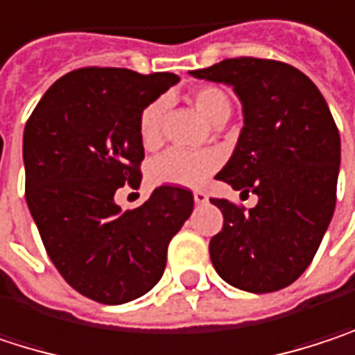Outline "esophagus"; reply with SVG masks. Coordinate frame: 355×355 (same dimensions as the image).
<instances>
[{
	"mask_svg": "<svg viewBox=\"0 0 355 355\" xmlns=\"http://www.w3.org/2000/svg\"><path fill=\"white\" fill-rule=\"evenodd\" d=\"M194 202H196V204H206V202H208L206 192H202V190H194Z\"/></svg>",
	"mask_w": 355,
	"mask_h": 355,
	"instance_id": "esophagus-1",
	"label": "esophagus"
}]
</instances>
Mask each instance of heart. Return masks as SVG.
Returning a JSON list of instances; mask_svg holds the SVG:
<instances>
[{
    "mask_svg": "<svg viewBox=\"0 0 355 355\" xmlns=\"http://www.w3.org/2000/svg\"><path fill=\"white\" fill-rule=\"evenodd\" d=\"M192 100L200 114L210 124H218L231 114V100L227 92L218 85H202L198 89H194ZM165 106H167L165 100L159 98L151 104H147L139 116V139L145 149H155L161 141V120H163ZM218 163H220V157L212 151L190 153L182 149H169L149 163L147 175L153 186L198 188L212 175Z\"/></svg>",
    "mask_w": 355,
    "mask_h": 355,
    "instance_id": "obj_1",
    "label": "heart"
}]
</instances>
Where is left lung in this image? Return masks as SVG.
<instances>
[{"instance_id":"1","label":"left lung","mask_w":355,"mask_h":355,"mask_svg":"<svg viewBox=\"0 0 355 355\" xmlns=\"http://www.w3.org/2000/svg\"><path fill=\"white\" fill-rule=\"evenodd\" d=\"M192 77L231 85L243 128L216 180L257 204L245 212L212 198L223 231L210 259L231 286L255 294L290 286L313 261L335 210L341 161L339 130L317 85L292 65L270 59H225Z\"/></svg>"}]
</instances>
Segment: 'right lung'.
Returning <instances> with one entry per match:
<instances>
[{"mask_svg":"<svg viewBox=\"0 0 355 355\" xmlns=\"http://www.w3.org/2000/svg\"><path fill=\"white\" fill-rule=\"evenodd\" d=\"M180 81L85 67L55 81L24 128L26 202L46 253L79 294L122 304L155 286L167 245L194 210L190 190L159 186L139 208L114 194L141 184L139 116Z\"/></svg>","mask_w":355,"mask_h":355,"instance_id":"add662e5","label":"right lung"}]
</instances>
